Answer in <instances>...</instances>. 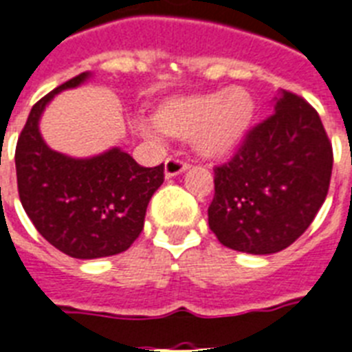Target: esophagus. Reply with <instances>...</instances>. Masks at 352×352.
Masks as SVG:
<instances>
[{
	"instance_id": "obj_1",
	"label": "esophagus",
	"mask_w": 352,
	"mask_h": 352,
	"mask_svg": "<svg viewBox=\"0 0 352 352\" xmlns=\"http://www.w3.org/2000/svg\"><path fill=\"white\" fill-rule=\"evenodd\" d=\"M188 168H190V164L184 162V160L177 159V157H168L164 162V173L168 179H170V177L179 175V173H182V171H186Z\"/></svg>"
}]
</instances>
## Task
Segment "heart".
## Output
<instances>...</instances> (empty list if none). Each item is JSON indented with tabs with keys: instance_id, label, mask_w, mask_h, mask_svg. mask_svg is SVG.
Wrapping results in <instances>:
<instances>
[{
	"instance_id": "1",
	"label": "heart",
	"mask_w": 352,
	"mask_h": 352,
	"mask_svg": "<svg viewBox=\"0 0 352 352\" xmlns=\"http://www.w3.org/2000/svg\"><path fill=\"white\" fill-rule=\"evenodd\" d=\"M254 118V96L239 85L168 98L153 113L157 129L179 140H192L195 151L206 159L234 155L248 137Z\"/></svg>"
}]
</instances>
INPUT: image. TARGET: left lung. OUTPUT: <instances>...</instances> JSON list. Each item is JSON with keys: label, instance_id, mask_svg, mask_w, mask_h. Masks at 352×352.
<instances>
[{"label": "left lung", "instance_id": "1", "mask_svg": "<svg viewBox=\"0 0 352 352\" xmlns=\"http://www.w3.org/2000/svg\"><path fill=\"white\" fill-rule=\"evenodd\" d=\"M228 162L214 168L210 230L232 250L276 254L311 226L327 197L333 144L314 107L290 91Z\"/></svg>", "mask_w": 352, "mask_h": 352}]
</instances>
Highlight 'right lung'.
<instances>
[{"mask_svg": "<svg viewBox=\"0 0 352 352\" xmlns=\"http://www.w3.org/2000/svg\"><path fill=\"white\" fill-rule=\"evenodd\" d=\"M85 78L87 73L78 74L36 102L14 159L19 201L41 237L67 256L96 259L127 250L140 235L149 199L164 182V164L144 168L118 148L71 159L43 142L38 120L47 102Z\"/></svg>", "mask_w": 352, "mask_h": 352, "instance_id": "obj_1", "label": "right lung"}]
</instances>
